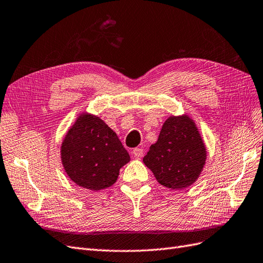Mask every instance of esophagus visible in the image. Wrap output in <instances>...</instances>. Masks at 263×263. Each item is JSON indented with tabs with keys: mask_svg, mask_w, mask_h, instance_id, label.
Here are the masks:
<instances>
[{
	"mask_svg": "<svg viewBox=\"0 0 263 263\" xmlns=\"http://www.w3.org/2000/svg\"><path fill=\"white\" fill-rule=\"evenodd\" d=\"M133 155H134V157H136V158L143 157L144 149H143V148H135L134 151H133Z\"/></svg>",
	"mask_w": 263,
	"mask_h": 263,
	"instance_id": "obj_1",
	"label": "esophagus"
}]
</instances>
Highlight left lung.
I'll return each instance as SVG.
<instances>
[{"instance_id": "1", "label": "left lung", "mask_w": 263, "mask_h": 263, "mask_svg": "<svg viewBox=\"0 0 263 263\" xmlns=\"http://www.w3.org/2000/svg\"><path fill=\"white\" fill-rule=\"evenodd\" d=\"M205 157L204 144L193 120L188 116H172L143 160L160 184L178 190L197 180Z\"/></svg>"}]
</instances>
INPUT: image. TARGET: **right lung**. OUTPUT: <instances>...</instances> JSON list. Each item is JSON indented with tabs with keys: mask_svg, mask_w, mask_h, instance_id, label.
<instances>
[{
	"mask_svg": "<svg viewBox=\"0 0 263 263\" xmlns=\"http://www.w3.org/2000/svg\"><path fill=\"white\" fill-rule=\"evenodd\" d=\"M61 154L69 178L93 191L115 183L119 169L130 160L116 133L88 114L81 115L68 130Z\"/></svg>",
	"mask_w": 263,
	"mask_h": 263,
	"instance_id": "obj_1",
	"label": "right lung"
}]
</instances>
